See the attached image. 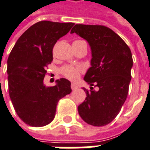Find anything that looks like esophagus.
I'll return each mask as SVG.
<instances>
[{"label":"esophagus","instance_id":"34e87169","mask_svg":"<svg viewBox=\"0 0 150 150\" xmlns=\"http://www.w3.org/2000/svg\"><path fill=\"white\" fill-rule=\"evenodd\" d=\"M71 89L72 90H75V89H77V85L76 84H75V83H71Z\"/></svg>","mask_w":150,"mask_h":150}]
</instances>
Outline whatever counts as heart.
Wrapping results in <instances>:
<instances>
[{"mask_svg":"<svg viewBox=\"0 0 150 150\" xmlns=\"http://www.w3.org/2000/svg\"><path fill=\"white\" fill-rule=\"evenodd\" d=\"M75 41H83V40H75ZM83 72V68L81 67H74V66H65L61 69V73L66 78L75 80L79 77L80 74Z\"/></svg>","mask_w":150,"mask_h":150,"instance_id":"b5f03b06","label":"heart"}]
</instances>
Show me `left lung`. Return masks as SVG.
I'll return each instance as SVG.
<instances>
[{"label": "left lung", "mask_w": 150, "mask_h": 150, "mask_svg": "<svg viewBox=\"0 0 150 150\" xmlns=\"http://www.w3.org/2000/svg\"><path fill=\"white\" fill-rule=\"evenodd\" d=\"M75 32L88 42L93 57L92 67L84 76L91 87L90 90L83 88L87 97L78 106L79 114L90 125H107L121 110L128 94L132 52L124 40L105 26L75 24L71 33Z\"/></svg>", "instance_id": "8db88e82"}]
</instances>
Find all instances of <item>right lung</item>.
<instances>
[{"label": "right lung", "mask_w": 150, "mask_h": 150, "mask_svg": "<svg viewBox=\"0 0 150 150\" xmlns=\"http://www.w3.org/2000/svg\"><path fill=\"white\" fill-rule=\"evenodd\" d=\"M73 23L40 21L17 40L7 62L9 94L17 115L25 123L44 127L55 117L58 100L71 92V82L62 78L57 84L43 83L53 61L57 40L67 35Z\"/></svg>", "instance_id": "1"}]
</instances>
